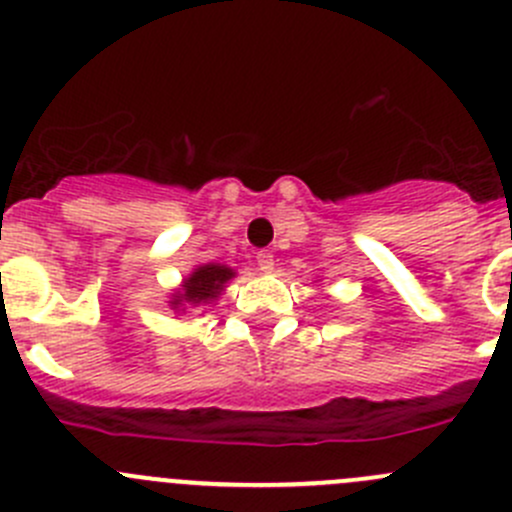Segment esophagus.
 I'll use <instances>...</instances> for the list:
<instances>
[{
  "mask_svg": "<svg viewBox=\"0 0 512 512\" xmlns=\"http://www.w3.org/2000/svg\"><path fill=\"white\" fill-rule=\"evenodd\" d=\"M257 270L265 272V275H270V272L275 270V257H272V252H257Z\"/></svg>",
  "mask_w": 512,
  "mask_h": 512,
  "instance_id": "obj_1",
  "label": "esophagus"
}]
</instances>
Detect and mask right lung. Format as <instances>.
<instances>
[{"instance_id":"add662e5","label":"right lung","mask_w":512,"mask_h":512,"mask_svg":"<svg viewBox=\"0 0 512 512\" xmlns=\"http://www.w3.org/2000/svg\"><path fill=\"white\" fill-rule=\"evenodd\" d=\"M237 272L232 267L220 265V262H205L198 265L188 277H183L178 287L170 292L168 307L175 314H185L188 309H203L218 302L220 294L225 292L227 282L235 277Z\"/></svg>"}]
</instances>
